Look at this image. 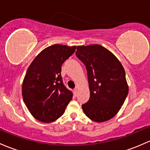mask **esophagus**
<instances>
[{
    "label": "esophagus",
    "mask_w": 150,
    "mask_h": 150,
    "mask_svg": "<svg viewBox=\"0 0 150 150\" xmlns=\"http://www.w3.org/2000/svg\"><path fill=\"white\" fill-rule=\"evenodd\" d=\"M77 93H78V89L75 88V89L74 90V94H75V96H77Z\"/></svg>",
    "instance_id": "34e87169"
}]
</instances>
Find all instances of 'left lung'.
<instances>
[{"label": "left lung", "instance_id": "1", "mask_svg": "<svg viewBox=\"0 0 150 150\" xmlns=\"http://www.w3.org/2000/svg\"><path fill=\"white\" fill-rule=\"evenodd\" d=\"M75 54L88 72L90 98L82 105L85 114L96 122L112 119L129 93L122 64L112 52L99 45L77 47Z\"/></svg>", "mask_w": 150, "mask_h": 150}]
</instances>
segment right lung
Returning <instances> with one entry per match:
<instances>
[{
    "mask_svg": "<svg viewBox=\"0 0 150 150\" xmlns=\"http://www.w3.org/2000/svg\"><path fill=\"white\" fill-rule=\"evenodd\" d=\"M76 47L54 45L42 50L26 71L22 85L23 101L33 116L42 122L60 117L72 99L61 76L63 62Z\"/></svg>",
    "mask_w": 150,
    "mask_h": 150,
    "instance_id": "obj_1",
    "label": "right lung"
}]
</instances>
